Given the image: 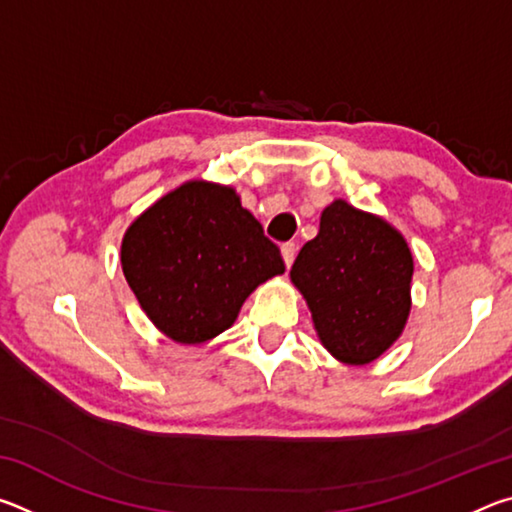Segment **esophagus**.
I'll return each mask as SVG.
<instances>
[{
  "label": "esophagus",
  "mask_w": 512,
  "mask_h": 512,
  "mask_svg": "<svg viewBox=\"0 0 512 512\" xmlns=\"http://www.w3.org/2000/svg\"><path fill=\"white\" fill-rule=\"evenodd\" d=\"M282 259L287 268L293 264V259H296V244H284L282 246Z\"/></svg>",
  "instance_id": "esophagus-1"
}]
</instances>
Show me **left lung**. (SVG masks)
Masks as SVG:
<instances>
[{
    "label": "left lung",
    "mask_w": 512,
    "mask_h": 512,
    "mask_svg": "<svg viewBox=\"0 0 512 512\" xmlns=\"http://www.w3.org/2000/svg\"><path fill=\"white\" fill-rule=\"evenodd\" d=\"M411 277L413 257L400 232L343 198L325 207L318 235L291 266L320 343L350 366L375 361L400 339Z\"/></svg>",
    "instance_id": "1"
}]
</instances>
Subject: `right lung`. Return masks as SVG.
<instances>
[{
  "label": "right lung",
  "mask_w": 512,
  "mask_h": 512,
  "mask_svg": "<svg viewBox=\"0 0 512 512\" xmlns=\"http://www.w3.org/2000/svg\"><path fill=\"white\" fill-rule=\"evenodd\" d=\"M121 268L151 323L171 341L198 345L235 323L284 262L235 189L189 180L131 223Z\"/></svg>",
  "instance_id": "obj_1"
}]
</instances>
